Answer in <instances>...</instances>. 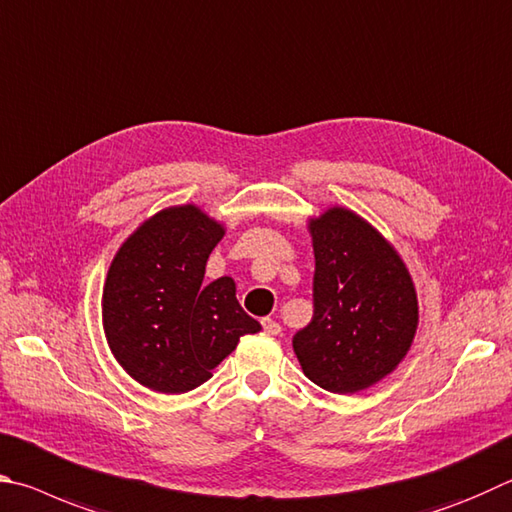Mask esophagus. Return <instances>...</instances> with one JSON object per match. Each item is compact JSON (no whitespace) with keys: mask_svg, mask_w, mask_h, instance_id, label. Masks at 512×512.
I'll return each mask as SVG.
<instances>
[{"mask_svg":"<svg viewBox=\"0 0 512 512\" xmlns=\"http://www.w3.org/2000/svg\"><path fill=\"white\" fill-rule=\"evenodd\" d=\"M261 324H263V330H265L267 335H281V324H279V321H274V319L267 317V319L261 321Z\"/></svg>","mask_w":512,"mask_h":512,"instance_id":"1","label":"esophagus"}]
</instances>
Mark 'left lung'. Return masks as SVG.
<instances>
[{
	"instance_id": "left-lung-1",
	"label": "left lung",
	"mask_w": 512,
	"mask_h": 512,
	"mask_svg": "<svg viewBox=\"0 0 512 512\" xmlns=\"http://www.w3.org/2000/svg\"><path fill=\"white\" fill-rule=\"evenodd\" d=\"M315 247L312 319L292 337L306 378L330 393H355L391 373L418 326L405 263L369 222L348 209L310 220Z\"/></svg>"
}]
</instances>
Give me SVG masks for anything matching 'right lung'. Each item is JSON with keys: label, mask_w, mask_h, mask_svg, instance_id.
I'll use <instances>...</instances> for the list:
<instances>
[{"label": "right lung", "mask_w": 512, "mask_h": 512, "mask_svg": "<svg viewBox=\"0 0 512 512\" xmlns=\"http://www.w3.org/2000/svg\"><path fill=\"white\" fill-rule=\"evenodd\" d=\"M224 236L197 206L159 211L116 251L103 288L105 337L143 387L186 393L261 324L240 308L229 276L202 285Z\"/></svg>", "instance_id": "obj_1"}]
</instances>
